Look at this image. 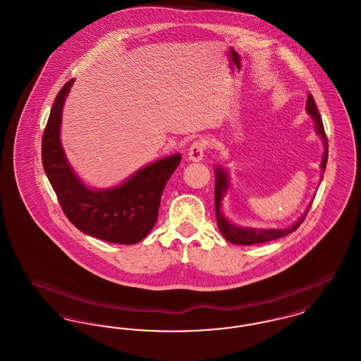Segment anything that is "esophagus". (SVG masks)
Returning a JSON list of instances; mask_svg holds the SVG:
<instances>
[{
	"instance_id": "esophagus-1",
	"label": "esophagus",
	"mask_w": 361,
	"mask_h": 361,
	"mask_svg": "<svg viewBox=\"0 0 361 361\" xmlns=\"http://www.w3.org/2000/svg\"><path fill=\"white\" fill-rule=\"evenodd\" d=\"M207 149V142L204 140H196L190 145L188 150V158L190 161H195V162H199L203 159L204 157V152Z\"/></svg>"
}]
</instances>
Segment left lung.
Instances as JSON below:
<instances>
[{
    "mask_svg": "<svg viewBox=\"0 0 361 361\" xmlns=\"http://www.w3.org/2000/svg\"><path fill=\"white\" fill-rule=\"evenodd\" d=\"M306 111L312 116V119L315 121V128L317 133L322 137L324 145H325V153L324 158L321 162V168L325 171L326 169L327 154H329V147H327V137L325 134V128H324V123L322 118L318 112L317 104L314 102V97L309 94L307 96V105H306ZM227 173L224 169L216 168V181H215V214H216V222L218 227L224 237V240L234 243V245H255V243H262V242H269V240H277L281 238L287 234H290L292 231H295L302 222L305 221V218L307 216L309 209L303 214V216L296 222L292 224L288 228H269V230H262V228H247V227H238L235 224H230L221 211V203H222V197H224V192L227 189Z\"/></svg>",
    "mask_w": 361,
    "mask_h": 361,
    "instance_id": "1",
    "label": "left lung"
}]
</instances>
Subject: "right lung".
<instances>
[{
    "label": "right lung",
    "mask_w": 361,
    "mask_h": 361,
    "mask_svg": "<svg viewBox=\"0 0 361 361\" xmlns=\"http://www.w3.org/2000/svg\"><path fill=\"white\" fill-rule=\"evenodd\" d=\"M74 80L55 97L42 137V162L63 214L78 230L111 243L133 245L154 227L164 188L177 169L181 155L174 154L140 169L119 187L86 188L70 168L59 140L65 99Z\"/></svg>",
    "instance_id": "add662e5"
}]
</instances>
